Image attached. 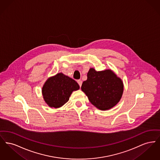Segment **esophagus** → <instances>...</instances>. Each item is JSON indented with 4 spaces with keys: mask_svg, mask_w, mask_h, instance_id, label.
<instances>
[{
    "mask_svg": "<svg viewBox=\"0 0 160 160\" xmlns=\"http://www.w3.org/2000/svg\"><path fill=\"white\" fill-rule=\"evenodd\" d=\"M77 83H78V84H79L80 87H81V86H82V81L81 80H77Z\"/></svg>",
    "mask_w": 160,
    "mask_h": 160,
    "instance_id": "obj_1",
    "label": "esophagus"
}]
</instances>
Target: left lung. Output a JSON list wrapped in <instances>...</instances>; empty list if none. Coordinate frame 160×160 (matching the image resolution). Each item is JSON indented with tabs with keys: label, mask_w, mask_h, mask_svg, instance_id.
<instances>
[{
	"label": "left lung",
	"mask_w": 160,
	"mask_h": 160,
	"mask_svg": "<svg viewBox=\"0 0 160 160\" xmlns=\"http://www.w3.org/2000/svg\"><path fill=\"white\" fill-rule=\"evenodd\" d=\"M82 91L89 101L101 110H107L115 106L121 99L123 83L121 78L111 69L97 71L93 68L88 72Z\"/></svg>",
	"instance_id": "8db88e82"
}]
</instances>
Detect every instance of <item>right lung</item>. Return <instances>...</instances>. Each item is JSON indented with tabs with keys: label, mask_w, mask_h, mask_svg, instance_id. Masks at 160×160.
I'll use <instances>...</instances> for the list:
<instances>
[{
	"label": "right lung",
	"mask_w": 160,
	"mask_h": 160,
	"mask_svg": "<svg viewBox=\"0 0 160 160\" xmlns=\"http://www.w3.org/2000/svg\"><path fill=\"white\" fill-rule=\"evenodd\" d=\"M80 86L72 78L63 73L49 77L42 88V94L46 104L52 108H59L68 101L72 92Z\"/></svg>",
	"instance_id": "right-lung-1"
}]
</instances>
